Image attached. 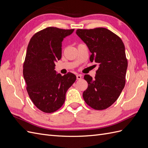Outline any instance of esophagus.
Instances as JSON below:
<instances>
[{
  "label": "esophagus",
  "mask_w": 148,
  "mask_h": 148,
  "mask_svg": "<svg viewBox=\"0 0 148 148\" xmlns=\"http://www.w3.org/2000/svg\"><path fill=\"white\" fill-rule=\"evenodd\" d=\"M82 78V75H77V79H81Z\"/></svg>",
  "instance_id": "1"
}]
</instances>
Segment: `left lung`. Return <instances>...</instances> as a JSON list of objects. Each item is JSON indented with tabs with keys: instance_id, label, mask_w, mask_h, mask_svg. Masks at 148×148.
I'll list each match as a JSON object with an SVG mask.
<instances>
[{
	"instance_id": "1",
	"label": "left lung",
	"mask_w": 148,
	"mask_h": 148,
	"mask_svg": "<svg viewBox=\"0 0 148 148\" xmlns=\"http://www.w3.org/2000/svg\"><path fill=\"white\" fill-rule=\"evenodd\" d=\"M76 33L91 52L90 61L99 64L95 78L84 75L88 86L83 99L94 109H106L117 101L125 84L128 62L124 44L105 28L78 29Z\"/></svg>"
}]
</instances>
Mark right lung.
Wrapping results in <instances>:
<instances>
[{
  "label": "right lung",
  "instance_id": "right-lung-1",
  "mask_svg": "<svg viewBox=\"0 0 148 148\" xmlns=\"http://www.w3.org/2000/svg\"><path fill=\"white\" fill-rule=\"evenodd\" d=\"M73 31L48 27L34 34L28 44L23 70L26 90L34 106L45 113L60 108L77 79L73 73L62 76L54 70L62 57V42Z\"/></svg>",
  "mask_w": 148,
  "mask_h": 148
}]
</instances>
